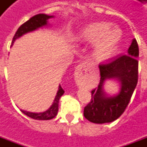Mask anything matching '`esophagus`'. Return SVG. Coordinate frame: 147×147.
Masks as SVG:
<instances>
[{
	"label": "esophagus",
	"instance_id": "obj_1",
	"mask_svg": "<svg viewBox=\"0 0 147 147\" xmlns=\"http://www.w3.org/2000/svg\"><path fill=\"white\" fill-rule=\"evenodd\" d=\"M84 70V65L83 64H80V65H78V67H77L76 71H77V75H81L82 72H83V71Z\"/></svg>",
	"mask_w": 147,
	"mask_h": 147
}]
</instances>
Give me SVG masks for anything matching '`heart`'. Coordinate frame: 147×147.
<instances>
[{
	"instance_id": "1",
	"label": "heart",
	"mask_w": 147,
	"mask_h": 147,
	"mask_svg": "<svg viewBox=\"0 0 147 147\" xmlns=\"http://www.w3.org/2000/svg\"><path fill=\"white\" fill-rule=\"evenodd\" d=\"M122 33L117 27L109 23H93L80 31V38L94 42V55L98 60H106L117 50Z\"/></svg>"
}]
</instances>
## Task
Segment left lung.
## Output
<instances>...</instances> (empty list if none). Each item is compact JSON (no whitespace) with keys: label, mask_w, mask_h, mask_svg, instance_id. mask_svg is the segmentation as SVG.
I'll use <instances>...</instances> for the list:
<instances>
[{"label":"left lung","mask_w":147,"mask_h":147,"mask_svg":"<svg viewBox=\"0 0 147 147\" xmlns=\"http://www.w3.org/2000/svg\"><path fill=\"white\" fill-rule=\"evenodd\" d=\"M138 57L139 45L136 39H133L127 54L99 64L101 80L98 86L91 91L90 102L84 107L86 119L94 123H110L123 114L138 83ZM108 78H117L121 82V88L117 96L107 97L103 91V83Z\"/></svg>","instance_id":"1"}]
</instances>
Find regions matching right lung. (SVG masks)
<instances>
[{
  "label": "right lung",
  "mask_w": 147,
  "mask_h": 147,
  "mask_svg": "<svg viewBox=\"0 0 147 147\" xmlns=\"http://www.w3.org/2000/svg\"><path fill=\"white\" fill-rule=\"evenodd\" d=\"M53 16H48L45 14H38L36 16H34L33 17H31L27 20V22H25L24 24H22L20 27L18 28L17 31L15 34L11 44H13L14 42L16 41V39H17L18 38H20L24 34L30 32V31H33V30H36L39 27L45 26L47 24V20L49 18H52ZM64 90L63 88L61 87V86H59V89L57 93V95L55 97L54 102L53 103V105H51V107L48 110H46L45 112L43 113H30V112H27V111L22 110V112L24 113L25 115H27V117L33 118L34 120H51L53 118H54L58 112V103H59V100L61 96L64 94Z\"/></svg>",
  "instance_id": "add662e5"
}]
</instances>
